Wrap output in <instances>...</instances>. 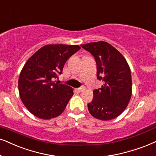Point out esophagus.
<instances>
[{
    "label": "esophagus",
    "mask_w": 156,
    "mask_h": 156,
    "mask_svg": "<svg viewBox=\"0 0 156 156\" xmlns=\"http://www.w3.org/2000/svg\"><path fill=\"white\" fill-rule=\"evenodd\" d=\"M84 90H85V87L82 86V87H80V88L76 89V91H77V92H82V91H84Z\"/></svg>",
    "instance_id": "34e87169"
}]
</instances>
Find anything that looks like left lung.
<instances>
[{
    "label": "left lung",
    "instance_id": "obj_1",
    "mask_svg": "<svg viewBox=\"0 0 156 156\" xmlns=\"http://www.w3.org/2000/svg\"><path fill=\"white\" fill-rule=\"evenodd\" d=\"M81 46L94 57L97 77L103 82L101 88L93 91V100L87 104L89 112L99 120H112L125 110L130 100V66L120 52L107 42H91Z\"/></svg>",
    "mask_w": 156,
    "mask_h": 156
}]
</instances>
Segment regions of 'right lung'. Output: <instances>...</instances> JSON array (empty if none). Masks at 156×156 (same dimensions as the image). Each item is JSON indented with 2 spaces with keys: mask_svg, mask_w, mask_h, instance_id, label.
Here are the masks:
<instances>
[{
  "mask_svg": "<svg viewBox=\"0 0 156 156\" xmlns=\"http://www.w3.org/2000/svg\"><path fill=\"white\" fill-rule=\"evenodd\" d=\"M81 48L78 45L48 44L32 55L22 69L19 91L22 102L31 114L49 120L62 114L73 96V89L56 84L64 64Z\"/></svg>",
  "mask_w": 156,
  "mask_h": 156,
  "instance_id": "obj_1",
  "label": "right lung"
}]
</instances>
